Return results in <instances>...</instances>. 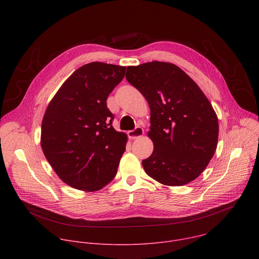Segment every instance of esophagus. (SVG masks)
<instances>
[{"mask_svg": "<svg viewBox=\"0 0 259 259\" xmlns=\"http://www.w3.org/2000/svg\"><path fill=\"white\" fill-rule=\"evenodd\" d=\"M127 134L130 139H137L143 135V129L141 127H136L134 130L128 131Z\"/></svg>", "mask_w": 259, "mask_h": 259, "instance_id": "esophagus-1", "label": "esophagus"}]
</instances>
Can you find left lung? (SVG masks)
<instances>
[{"mask_svg": "<svg viewBox=\"0 0 259 259\" xmlns=\"http://www.w3.org/2000/svg\"><path fill=\"white\" fill-rule=\"evenodd\" d=\"M127 81L149 102L153 154L142 161L145 173L165 186L196 179L212 159L218 120L200 87L177 65L152 61L128 66Z\"/></svg>", "mask_w": 259, "mask_h": 259, "instance_id": "8db88e82", "label": "left lung"}]
</instances>
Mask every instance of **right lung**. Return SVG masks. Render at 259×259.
<instances>
[{
	"instance_id": "right-lung-1",
	"label": "right lung",
	"mask_w": 259,
	"mask_h": 259,
	"mask_svg": "<svg viewBox=\"0 0 259 259\" xmlns=\"http://www.w3.org/2000/svg\"><path fill=\"white\" fill-rule=\"evenodd\" d=\"M125 66L90 62L78 68L50 101L42 122L47 161L69 187L95 192L112 181L126 150L127 135L112 126L109 93Z\"/></svg>"
}]
</instances>
